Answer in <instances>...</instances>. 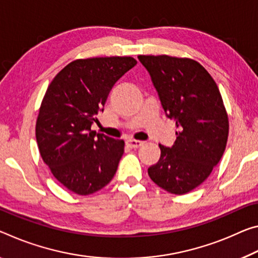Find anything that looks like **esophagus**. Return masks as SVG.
Returning a JSON list of instances; mask_svg holds the SVG:
<instances>
[{
    "instance_id": "obj_1",
    "label": "esophagus",
    "mask_w": 258,
    "mask_h": 258,
    "mask_svg": "<svg viewBox=\"0 0 258 258\" xmlns=\"http://www.w3.org/2000/svg\"><path fill=\"white\" fill-rule=\"evenodd\" d=\"M144 144V141L134 140V139H128V140H126V146L130 147V148H140Z\"/></svg>"
}]
</instances>
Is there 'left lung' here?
Returning <instances> with one entry per match:
<instances>
[{"mask_svg": "<svg viewBox=\"0 0 258 258\" xmlns=\"http://www.w3.org/2000/svg\"><path fill=\"white\" fill-rule=\"evenodd\" d=\"M149 72L166 116L179 128L172 147L159 145L161 157L148 169L158 187L182 195L209 177L222 158L228 117L217 84L191 58L139 55Z\"/></svg>", "mask_w": 258, "mask_h": 258, "instance_id": "8db88e82", "label": "left lung"}]
</instances>
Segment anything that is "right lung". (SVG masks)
I'll return each mask as SVG.
<instances>
[{
    "label": "right lung",
    "instance_id": "right-lung-1",
    "mask_svg": "<svg viewBox=\"0 0 258 258\" xmlns=\"http://www.w3.org/2000/svg\"><path fill=\"white\" fill-rule=\"evenodd\" d=\"M136 64L130 56L76 59L48 86L36 119V142L52 175L73 193H95L116 173L124 140L91 126L99 121L112 86Z\"/></svg>",
    "mask_w": 258,
    "mask_h": 258
}]
</instances>
